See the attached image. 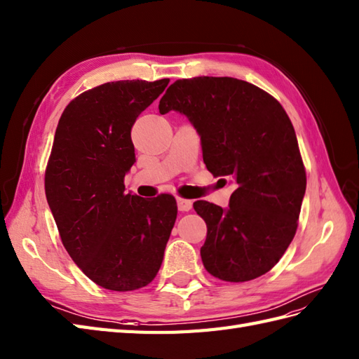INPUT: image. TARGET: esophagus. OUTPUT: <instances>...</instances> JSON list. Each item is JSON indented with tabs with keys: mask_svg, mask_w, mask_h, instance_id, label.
Wrapping results in <instances>:
<instances>
[{
	"mask_svg": "<svg viewBox=\"0 0 359 359\" xmlns=\"http://www.w3.org/2000/svg\"><path fill=\"white\" fill-rule=\"evenodd\" d=\"M177 204H178V210H180V212H189V210L191 208V205H194V203H191L190 199L181 198V196L177 198Z\"/></svg>",
	"mask_w": 359,
	"mask_h": 359,
	"instance_id": "34e87169",
	"label": "esophagus"
}]
</instances>
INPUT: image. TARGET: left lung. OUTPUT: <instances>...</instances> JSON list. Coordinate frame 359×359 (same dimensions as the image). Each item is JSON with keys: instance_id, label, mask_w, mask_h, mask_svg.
Listing matches in <instances>:
<instances>
[{"instance_id": "left-lung-1", "label": "left lung", "mask_w": 359, "mask_h": 359, "mask_svg": "<svg viewBox=\"0 0 359 359\" xmlns=\"http://www.w3.org/2000/svg\"><path fill=\"white\" fill-rule=\"evenodd\" d=\"M160 114L180 111L196 128L213 177H230L229 208L196 201L207 224L201 259L225 282L266 274L294 239L306 190L295 130L277 99L234 77L199 76L173 82Z\"/></svg>"}]
</instances>
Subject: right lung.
I'll list each match as a JSON object with an SVG mask.
<instances>
[{
	"label": "right lung",
	"mask_w": 359,
	"mask_h": 359,
	"mask_svg": "<svg viewBox=\"0 0 359 359\" xmlns=\"http://www.w3.org/2000/svg\"><path fill=\"white\" fill-rule=\"evenodd\" d=\"M169 79L117 81L79 94L56 128L46 195L60 241L94 283L111 291L149 285L177 221V201L125 194L135 163L130 129Z\"/></svg>",
	"instance_id": "obj_1"
}]
</instances>
